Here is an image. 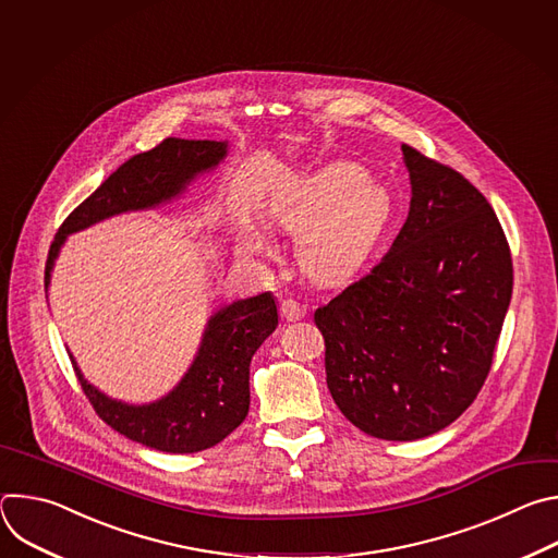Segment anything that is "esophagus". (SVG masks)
Masks as SVG:
<instances>
[{"label":"esophagus","mask_w":558,"mask_h":558,"mask_svg":"<svg viewBox=\"0 0 558 558\" xmlns=\"http://www.w3.org/2000/svg\"><path fill=\"white\" fill-rule=\"evenodd\" d=\"M280 315H282L284 323H295L302 317V308L295 300H282L280 302Z\"/></svg>","instance_id":"1"}]
</instances>
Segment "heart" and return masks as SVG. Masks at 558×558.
Segmentation results:
<instances>
[{
  "label": "heart",
  "instance_id": "obj_1",
  "mask_svg": "<svg viewBox=\"0 0 558 558\" xmlns=\"http://www.w3.org/2000/svg\"><path fill=\"white\" fill-rule=\"evenodd\" d=\"M390 203L353 163H333L280 190L267 205L271 220L298 229L295 256L317 280L347 274L377 241Z\"/></svg>",
  "mask_w": 558,
  "mask_h": 558
}]
</instances>
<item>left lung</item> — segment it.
Masks as SVG:
<instances>
[{
	"label": "left lung",
	"instance_id": "8db88e82",
	"mask_svg": "<svg viewBox=\"0 0 558 558\" xmlns=\"http://www.w3.org/2000/svg\"><path fill=\"white\" fill-rule=\"evenodd\" d=\"M413 198L384 258L313 313L327 386L371 437L413 441L480 395L512 298L504 227L457 170L402 145Z\"/></svg>",
	"mask_w": 558,
	"mask_h": 558
}]
</instances>
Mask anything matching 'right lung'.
Listing matches in <instances>:
<instances>
[{
	"instance_id": "obj_1",
	"label": "right lung",
	"mask_w": 558,
	"mask_h": 558,
	"mask_svg": "<svg viewBox=\"0 0 558 558\" xmlns=\"http://www.w3.org/2000/svg\"><path fill=\"white\" fill-rule=\"evenodd\" d=\"M225 154V143L185 138H166L147 151L134 154L61 222L46 260V287L52 260L68 233L177 196L198 172L218 166ZM276 327L278 306L269 291L225 306L209 320L198 355L183 381L166 400L149 407L112 402L93 388L76 366L74 373L95 413L117 433L154 450L198 452L220 444L245 422L250 413V362Z\"/></svg>"
}]
</instances>
